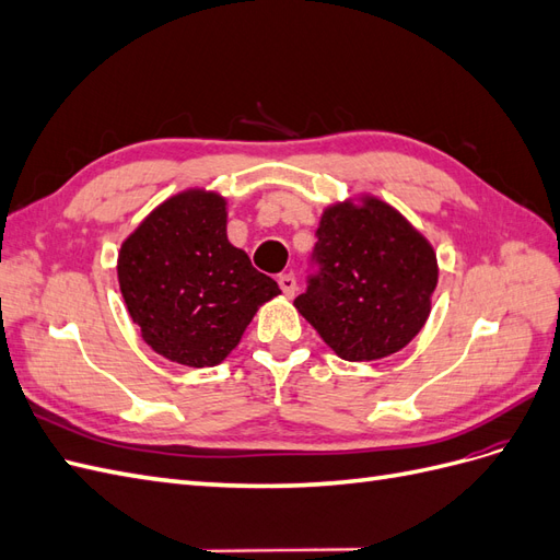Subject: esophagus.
Masks as SVG:
<instances>
[{
    "instance_id": "esophagus-1",
    "label": "esophagus",
    "mask_w": 560,
    "mask_h": 560,
    "mask_svg": "<svg viewBox=\"0 0 560 560\" xmlns=\"http://www.w3.org/2000/svg\"><path fill=\"white\" fill-rule=\"evenodd\" d=\"M278 284H280V290L284 292V296H294V292H296V278H294V273L278 276Z\"/></svg>"
}]
</instances>
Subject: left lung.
<instances>
[{
  "label": "left lung",
  "mask_w": 560,
  "mask_h": 560,
  "mask_svg": "<svg viewBox=\"0 0 560 560\" xmlns=\"http://www.w3.org/2000/svg\"><path fill=\"white\" fill-rule=\"evenodd\" d=\"M317 273L294 299L338 358L374 362L425 327L436 290V254L409 219L376 196L334 202L315 231Z\"/></svg>",
  "instance_id": "left-lung-1"
}]
</instances>
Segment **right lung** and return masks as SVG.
<instances>
[{"label": "right lung", "mask_w": 560, "mask_h": 560, "mask_svg": "<svg viewBox=\"0 0 560 560\" xmlns=\"http://www.w3.org/2000/svg\"><path fill=\"white\" fill-rule=\"evenodd\" d=\"M118 287L144 343L184 366H217L241 343L273 278L229 243L226 198L186 189L163 200L118 252Z\"/></svg>", "instance_id": "add662e5"}]
</instances>
